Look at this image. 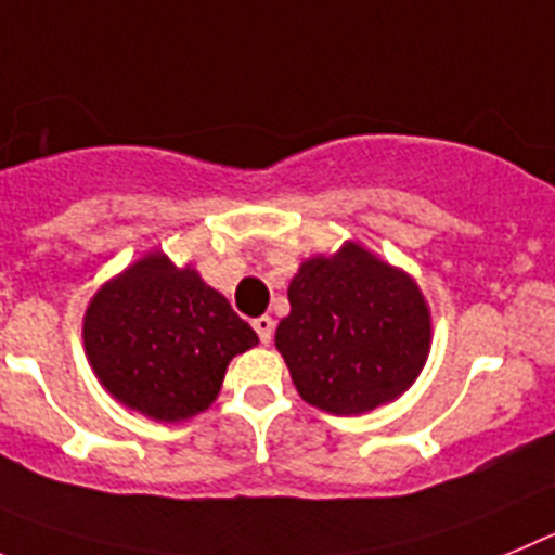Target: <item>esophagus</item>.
<instances>
[{
	"label": "esophagus",
	"mask_w": 555,
	"mask_h": 555,
	"mask_svg": "<svg viewBox=\"0 0 555 555\" xmlns=\"http://www.w3.org/2000/svg\"><path fill=\"white\" fill-rule=\"evenodd\" d=\"M254 332L259 334V339H262V343H271V337H273V318L271 314H259V318H254Z\"/></svg>",
	"instance_id": "esophagus-1"
}]
</instances>
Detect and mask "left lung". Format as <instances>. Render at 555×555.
<instances>
[{
    "label": "left lung",
    "mask_w": 555,
    "mask_h": 555,
    "mask_svg": "<svg viewBox=\"0 0 555 555\" xmlns=\"http://www.w3.org/2000/svg\"><path fill=\"white\" fill-rule=\"evenodd\" d=\"M276 348L298 396L328 414L396 401L421 376L431 312L421 287L359 243L301 262Z\"/></svg>",
    "instance_id": "8db88e82"
}]
</instances>
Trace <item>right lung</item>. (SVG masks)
Wrapping results in <instances>:
<instances>
[{
	"label": "right lung",
	"mask_w": 555,
	"mask_h": 555,
	"mask_svg": "<svg viewBox=\"0 0 555 555\" xmlns=\"http://www.w3.org/2000/svg\"><path fill=\"white\" fill-rule=\"evenodd\" d=\"M82 339L109 396L163 423L209 409L232 357L259 343L218 289L163 251L99 287L85 309Z\"/></svg>",
	"instance_id": "add662e5"
}]
</instances>
